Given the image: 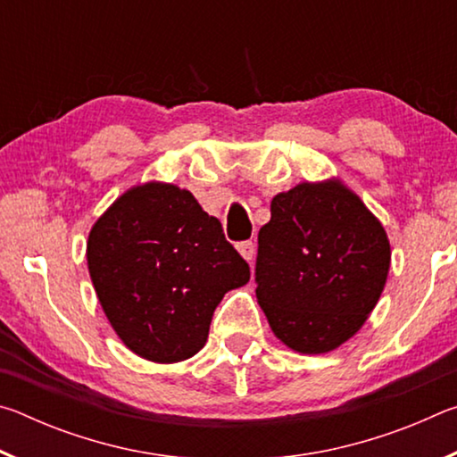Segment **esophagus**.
Returning <instances> with one entry per match:
<instances>
[{"label": "esophagus", "instance_id": "obj_1", "mask_svg": "<svg viewBox=\"0 0 457 457\" xmlns=\"http://www.w3.org/2000/svg\"><path fill=\"white\" fill-rule=\"evenodd\" d=\"M237 252L242 253V256L250 262L253 258V252H256V245H253V242H239L237 244Z\"/></svg>", "mask_w": 457, "mask_h": 457}]
</instances>
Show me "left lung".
Wrapping results in <instances>:
<instances>
[{
  "label": "left lung",
  "mask_w": 457,
  "mask_h": 457,
  "mask_svg": "<svg viewBox=\"0 0 457 457\" xmlns=\"http://www.w3.org/2000/svg\"><path fill=\"white\" fill-rule=\"evenodd\" d=\"M258 234L256 296L274 335L320 354L349 340L373 311L391 264L389 239L338 181L300 183L272 199Z\"/></svg>",
  "instance_id": "1"
}]
</instances>
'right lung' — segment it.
I'll return each mask as SVG.
<instances>
[{"label":"right lung","instance_id":"obj_1","mask_svg":"<svg viewBox=\"0 0 457 457\" xmlns=\"http://www.w3.org/2000/svg\"><path fill=\"white\" fill-rule=\"evenodd\" d=\"M106 319L130 351L177 362L204 349L213 311L250 266L189 191L133 187L108 207L87 245Z\"/></svg>","mask_w":457,"mask_h":457}]
</instances>
